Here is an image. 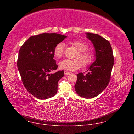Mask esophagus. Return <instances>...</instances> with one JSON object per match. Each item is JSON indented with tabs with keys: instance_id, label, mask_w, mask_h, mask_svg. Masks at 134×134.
Segmentation results:
<instances>
[{
	"instance_id": "34e87169",
	"label": "esophagus",
	"mask_w": 134,
	"mask_h": 134,
	"mask_svg": "<svg viewBox=\"0 0 134 134\" xmlns=\"http://www.w3.org/2000/svg\"><path fill=\"white\" fill-rule=\"evenodd\" d=\"M70 74V72H68V71H64V74H65V75H66V76Z\"/></svg>"
}]
</instances>
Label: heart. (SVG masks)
<instances>
[{
    "mask_svg": "<svg viewBox=\"0 0 134 134\" xmlns=\"http://www.w3.org/2000/svg\"><path fill=\"white\" fill-rule=\"evenodd\" d=\"M70 43L77 49L79 52L76 55L82 62L84 65H88L94 59V54L93 52L87 49L88 48V44L82 40L72 41ZM65 44L60 42L57 44L53 49V54L57 58H60L64 54ZM59 67L62 69L68 71H74L79 69L81 66V62L77 59H65L59 63Z\"/></svg>",
    "mask_w": 134,
    "mask_h": 134,
    "instance_id": "b5f03b06",
    "label": "heart"
}]
</instances>
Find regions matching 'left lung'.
I'll return each instance as SVG.
<instances>
[{"label": "left lung", "mask_w": 134, "mask_h": 134, "mask_svg": "<svg viewBox=\"0 0 134 134\" xmlns=\"http://www.w3.org/2000/svg\"><path fill=\"white\" fill-rule=\"evenodd\" d=\"M86 35L94 46L95 60L88 67L87 74H77L75 89L79 96L91 99L98 96L108 86L114 58L112 47L108 40L97 34L86 33Z\"/></svg>", "instance_id": "1"}]
</instances>
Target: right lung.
Masks as SVG:
<instances>
[{
	"label": "right lung",
	"mask_w": 134,
	"mask_h": 134,
	"mask_svg": "<svg viewBox=\"0 0 134 134\" xmlns=\"http://www.w3.org/2000/svg\"><path fill=\"white\" fill-rule=\"evenodd\" d=\"M67 36L57 33H42L32 36L21 47L17 67L26 89L37 99L53 97L58 90V82L64 70L54 74L58 66L53 59V49Z\"/></svg>",
	"instance_id": "right-lung-1"
}]
</instances>
